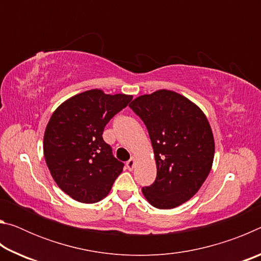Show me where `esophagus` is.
I'll use <instances>...</instances> for the list:
<instances>
[{"mask_svg": "<svg viewBox=\"0 0 261 261\" xmlns=\"http://www.w3.org/2000/svg\"><path fill=\"white\" fill-rule=\"evenodd\" d=\"M126 167H127V169H129V170L134 169V167H135V159L134 158H131L130 160L126 162Z\"/></svg>", "mask_w": 261, "mask_h": 261, "instance_id": "esophagus-1", "label": "esophagus"}]
</instances>
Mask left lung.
<instances>
[{"label":"left lung","instance_id":"obj_1","mask_svg":"<svg viewBox=\"0 0 261 261\" xmlns=\"http://www.w3.org/2000/svg\"><path fill=\"white\" fill-rule=\"evenodd\" d=\"M129 107L146 125L156 162L155 180L141 191L156 208H175L210 174L215 148L210 123L193 102L168 90L138 96Z\"/></svg>","mask_w":261,"mask_h":261}]
</instances>
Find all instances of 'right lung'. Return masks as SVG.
<instances>
[{
  "label": "right lung",
  "instance_id": "obj_1",
  "mask_svg": "<svg viewBox=\"0 0 261 261\" xmlns=\"http://www.w3.org/2000/svg\"><path fill=\"white\" fill-rule=\"evenodd\" d=\"M131 95L90 90L53 113L43 137V154L53 178L72 199L94 204L107 196L124 163L102 138L105 126L125 108Z\"/></svg>",
  "mask_w": 261,
  "mask_h": 261
}]
</instances>
